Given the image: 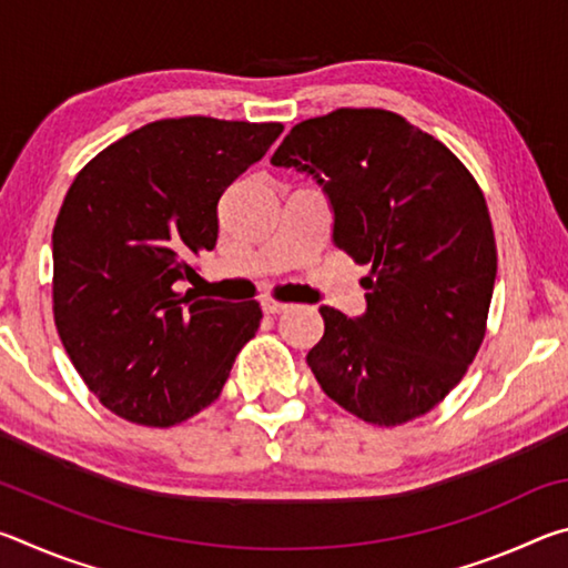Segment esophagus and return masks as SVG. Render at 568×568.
I'll return each instance as SVG.
<instances>
[{
    "instance_id": "1",
    "label": "esophagus",
    "mask_w": 568,
    "mask_h": 568,
    "mask_svg": "<svg viewBox=\"0 0 568 568\" xmlns=\"http://www.w3.org/2000/svg\"><path fill=\"white\" fill-rule=\"evenodd\" d=\"M261 305H263L265 313H281V311H285V307H291L287 303H281V301H271V297H267V301H263Z\"/></svg>"
}]
</instances>
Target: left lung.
Masks as SVG:
<instances>
[{"instance_id":"1","label":"left lung","mask_w":568,"mask_h":568,"mask_svg":"<svg viewBox=\"0 0 568 568\" xmlns=\"http://www.w3.org/2000/svg\"><path fill=\"white\" fill-rule=\"evenodd\" d=\"M271 162L318 180L335 245L371 265L361 318L321 307L307 365L325 396L373 426L426 416L486 335L498 257L478 182L434 134L376 108L303 120Z\"/></svg>"}]
</instances>
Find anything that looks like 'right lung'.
Wrapping results in <instances>:
<instances>
[{
  "instance_id": "1",
  "label": "right lung",
  "mask_w": 568,
  "mask_h": 568,
  "mask_svg": "<svg viewBox=\"0 0 568 568\" xmlns=\"http://www.w3.org/2000/svg\"><path fill=\"white\" fill-rule=\"evenodd\" d=\"M281 122L158 120L77 172L52 230V311L88 388L114 416L168 428L213 403L261 305L178 293L217 243V200Z\"/></svg>"
}]
</instances>
